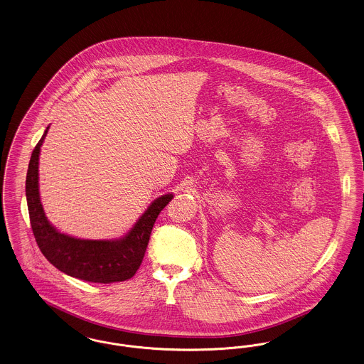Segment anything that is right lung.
<instances>
[{
    "mask_svg": "<svg viewBox=\"0 0 364 364\" xmlns=\"http://www.w3.org/2000/svg\"><path fill=\"white\" fill-rule=\"evenodd\" d=\"M46 133L32 151L26 179L32 232L41 252L55 268L84 282L107 284L133 277L141 265L159 213L173 200V194L155 200L121 240H85L61 234L48 222L38 189V160Z\"/></svg>",
    "mask_w": 364,
    "mask_h": 364,
    "instance_id": "right-lung-1",
    "label": "right lung"
}]
</instances>
